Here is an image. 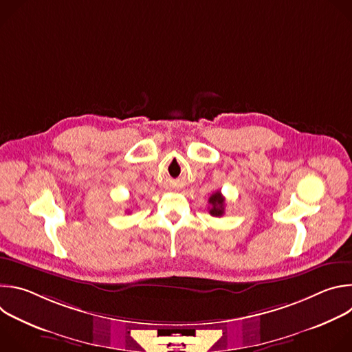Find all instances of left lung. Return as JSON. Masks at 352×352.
Instances as JSON below:
<instances>
[{
    "mask_svg": "<svg viewBox=\"0 0 352 352\" xmlns=\"http://www.w3.org/2000/svg\"><path fill=\"white\" fill-rule=\"evenodd\" d=\"M209 213L214 217H221L224 214V206H226V199L221 195V192H214L210 197H209Z\"/></svg>",
    "mask_w": 352,
    "mask_h": 352,
    "instance_id": "8db88e82",
    "label": "left lung"
}]
</instances>
